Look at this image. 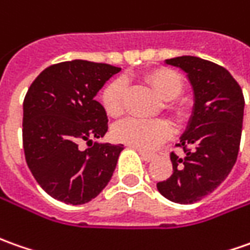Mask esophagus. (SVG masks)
Segmentation results:
<instances>
[{
	"label": "esophagus",
	"instance_id": "obj_1",
	"mask_svg": "<svg viewBox=\"0 0 250 250\" xmlns=\"http://www.w3.org/2000/svg\"><path fill=\"white\" fill-rule=\"evenodd\" d=\"M137 149V152L140 153V156H141L142 159L145 160V162H151V160H153V158H155V155L153 153H148V152L142 151V149H138V148H135Z\"/></svg>",
	"mask_w": 250,
	"mask_h": 250
}]
</instances>
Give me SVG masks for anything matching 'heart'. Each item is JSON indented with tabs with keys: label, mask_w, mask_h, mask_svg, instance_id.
<instances>
[{
	"label": "heart",
	"mask_w": 250,
	"mask_h": 250,
	"mask_svg": "<svg viewBox=\"0 0 250 250\" xmlns=\"http://www.w3.org/2000/svg\"><path fill=\"white\" fill-rule=\"evenodd\" d=\"M148 82L165 101L178 98L183 92L184 84L181 77L168 69L155 70L148 76ZM125 92V82L116 79L109 83L102 92V104L109 116H119L123 110V97ZM173 108V106H170ZM171 135V127L163 119H137L127 117L113 127V137L117 141L125 142L138 149L149 151L159 144L166 141Z\"/></svg>",
	"instance_id": "b5f03b06"
}]
</instances>
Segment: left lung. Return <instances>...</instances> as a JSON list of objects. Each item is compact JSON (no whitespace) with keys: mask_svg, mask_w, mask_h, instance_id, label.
<instances>
[{"mask_svg":"<svg viewBox=\"0 0 250 250\" xmlns=\"http://www.w3.org/2000/svg\"><path fill=\"white\" fill-rule=\"evenodd\" d=\"M187 74L194 92L192 113L180 137L185 155H170L173 174L158 191L174 203L191 205L213 192L237 162L245 99L227 69L198 56L166 59ZM192 146V150H187Z\"/></svg>","mask_w":250,"mask_h":250,"instance_id":"1","label":"left lung"}]
</instances>
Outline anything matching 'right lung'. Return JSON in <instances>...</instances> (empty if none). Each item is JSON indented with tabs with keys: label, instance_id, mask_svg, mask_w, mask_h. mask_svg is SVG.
Instances as JSON below:
<instances>
[{
	"label": "right lung",
	"instance_id": "right-lung-1",
	"mask_svg": "<svg viewBox=\"0 0 250 250\" xmlns=\"http://www.w3.org/2000/svg\"><path fill=\"white\" fill-rule=\"evenodd\" d=\"M122 69L83 59L61 62L37 76L23 102V149L40 187L58 201L90 202L108 185L123 151L122 144L82 141L108 131L98 91Z\"/></svg>",
	"mask_w": 250,
	"mask_h": 250
}]
</instances>
